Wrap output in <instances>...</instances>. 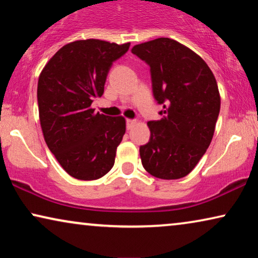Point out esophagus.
Wrapping results in <instances>:
<instances>
[{
    "label": "esophagus",
    "instance_id": "34e87169",
    "mask_svg": "<svg viewBox=\"0 0 258 258\" xmlns=\"http://www.w3.org/2000/svg\"><path fill=\"white\" fill-rule=\"evenodd\" d=\"M135 124H136V119H130V118L126 119V128L128 129H132Z\"/></svg>",
    "mask_w": 258,
    "mask_h": 258
}]
</instances>
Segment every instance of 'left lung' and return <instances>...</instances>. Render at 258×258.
Wrapping results in <instances>:
<instances>
[{
    "instance_id": "left-lung-1",
    "label": "left lung",
    "mask_w": 258,
    "mask_h": 258,
    "mask_svg": "<svg viewBox=\"0 0 258 258\" xmlns=\"http://www.w3.org/2000/svg\"><path fill=\"white\" fill-rule=\"evenodd\" d=\"M133 54L150 67L154 97L163 116L148 122L150 140L140 147L150 175L177 179L191 172L210 146L221 108L213 72L204 59L167 37L134 45Z\"/></svg>"
}]
</instances>
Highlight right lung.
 <instances>
[{
    "instance_id": "1",
    "label": "right lung",
    "mask_w": 258,
    "mask_h": 258,
    "mask_svg": "<svg viewBox=\"0 0 258 258\" xmlns=\"http://www.w3.org/2000/svg\"><path fill=\"white\" fill-rule=\"evenodd\" d=\"M130 43L88 38L63 45L38 77L37 102L49 150L70 176L101 178L114 167L116 149L125 134L123 116H105L91 108L101 97L112 62Z\"/></svg>"
}]
</instances>
